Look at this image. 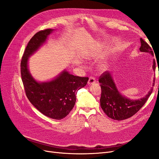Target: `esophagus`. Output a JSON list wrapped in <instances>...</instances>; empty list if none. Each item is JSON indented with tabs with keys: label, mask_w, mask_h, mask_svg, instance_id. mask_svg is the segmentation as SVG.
<instances>
[{
	"label": "esophagus",
	"mask_w": 159,
	"mask_h": 159,
	"mask_svg": "<svg viewBox=\"0 0 159 159\" xmlns=\"http://www.w3.org/2000/svg\"><path fill=\"white\" fill-rule=\"evenodd\" d=\"M95 83V79L93 78V77H90L88 80V84L91 85Z\"/></svg>",
	"instance_id": "obj_1"
}]
</instances>
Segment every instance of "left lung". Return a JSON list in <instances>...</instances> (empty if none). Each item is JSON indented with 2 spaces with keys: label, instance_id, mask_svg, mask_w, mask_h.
Listing matches in <instances>:
<instances>
[{
  "label": "left lung",
  "instance_id": "obj_1",
  "mask_svg": "<svg viewBox=\"0 0 159 159\" xmlns=\"http://www.w3.org/2000/svg\"><path fill=\"white\" fill-rule=\"evenodd\" d=\"M141 46L139 48L140 51L150 53L153 56L151 46L143 38H141ZM152 68L155 70L156 68L155 60L153 61ZM99 82L102 88L101 107L109 118L117 121L128 119L138 112L145 105L152 91V88L145 97L140 99H129L119 92L111 74L108 71H105L100 75ZM154 85L155 83L153 84V86Z\"/></svg>",
  "mask_w": 159,
  "mask_h": 159
}]
</instances>
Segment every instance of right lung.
I'll list each match as a JSON object with an SVG mask.
<instances>
[{
  "mask_svg": "<svg viewBox=\"0 0 159 159\" xmlns=\"http://www.w3.org/2000/svg\"><path fill=\"white\" fill-rule=\"evenodd\" d=\"M53 29L36 33L28 43L20 63V73L26 97L40 112L50 118L60 120L68 115L74 107L78 91L86 85L88 77L75 76L64 71L49 82L38 83L28 69V57L36 52Z\"/></svg>",
  "mask_w": 159,
  "mask_h": 159,
  "instance_id": "obj_1",
  "label": "right lung"
}]
</instances>
